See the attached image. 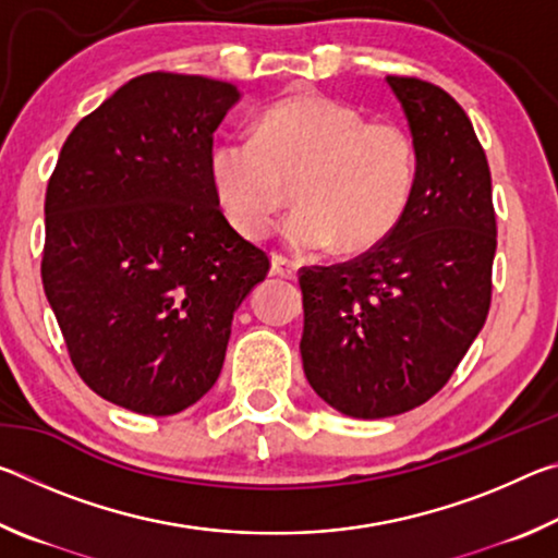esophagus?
Returning a JSON list of instances; mask_svg holds the SVG:
<instances>
[{"instance_id":"esophagus-1","label":"esophagus","mask_w":558,"mask_h":558,"mask_svg":"<svg viewBox=\"0 0 558 558\" xmlns=\"http://www.w3.org/2000/svg\"><path fill=\"white\" fill-rule=\"evenodd\" d=\"M270 272H272V276L295 280V278H298V263L286 258V256H272V260H270Z\"/></svg>"}]
</instances>
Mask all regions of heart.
Masks as SVG:
<instances>
[{"label": "heart", "mask_w": 558, "mask_h": 558, "mask_svg": "<svg viewBox=\"0 0 558 558\" xmlns=\"http://www.w3.org/2000/svg\"><path fill=\"white\" fill-rule=\"evenodd\" d=\"M226 216L248 239H266L295 181L300 206L282 226L295 251H364L403 216L415 179L409 132L364 120L349 102L298 93L260 112L253 137H229L209 155Z\"/></svg>", "instance_id": "1"}]
</instances>
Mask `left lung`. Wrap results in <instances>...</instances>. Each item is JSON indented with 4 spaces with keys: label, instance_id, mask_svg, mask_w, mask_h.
I'll use <instances>...</instances> for the list:
<instances>
[{
    "label": "left lung",
    "instance_id": "left-lung-1",
    "mask_svg": "<svg viewBox=\"0 0 558 558\" xmlns=\"http://www.w3.org/2000/svg\"><path fill=\"white\" fill-rule=\"evenodd\" d=\"M415 149L391 233L354 260L300 270L302 369L352 418L426 403L483 329L493 298V179L472 122L446 90L386 75Z\"/></svg>",
    "mask_w": 558,
    "mask_h": 558
}]
</instances>
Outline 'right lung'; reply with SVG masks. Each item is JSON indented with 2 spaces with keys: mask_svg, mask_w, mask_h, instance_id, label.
I'll list each match as a JSON object with an SVG mask.
<instances>
[{
  "mask_svg": "<svg viewBox=\"0 0 558 558\" xmlns=\"http://www.w3.org/2000/svg\"><path fill=\"white\" fill-rule=\"evenodd\" d=\"M239 100L204 75H137L73 128L49 179L44 292L75 372L128 411L199 401L233 313L268 276L209 174L214 132Z\"/></svg>",
  "mask_w": 558,
  "mask_h": 558,
  "instance_id": "add662e5",
  "label": "right lung"
}]
</instances>
